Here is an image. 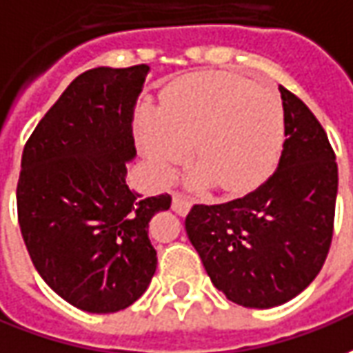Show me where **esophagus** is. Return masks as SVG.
I'll return each instance as SVG.
<instances>
[{
    "label": "esophagus",
    "instance_id": "esophagus-1",
    "mask_svg": "<svg viewBox=\"0 0 353 353\" xmlns=\"http://www.w3.org/2000/svg\"><path fill=\"white\" fill-rule=\"evenodd\" d=\"M189 208H191V201L181 196L179 193H174V196H172V210L177 212L179 216H185L189 212Z\"/></svg>",
    "mask_w": 353,
    "mask_h": 353
}]
</instances>
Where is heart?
<instances>
[{"label":"heart","instance_id":"1","mask_svg":"<svg viewBox=\"0 0 353 353\" xmlns=\"http://www.w3.org/2000/svg\"><path fill=\"white\" fill-rule=\"evenodd\" d=\"M135 137L162 179L174 177L193 145V189L216 183L228 194L248 193L279 162L285 108L277 93L243 76L189 74L164 90L160 108L137 110Z\"/></svg>","mask_w":353,"mask_h":353}]
</instances>
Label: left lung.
Listing matches in <instances>:
<instances>
[{
	"instance_id": "1",
	"label": "left lung",
	"mask_w": 353,
	"mask_h": 353,
	"mask_svg": "<svg viewBox=\"0 0 353 353\" xmlns=\"http://www.w3.org/2000/svg\"><path fill=\"white\" fill-rule=\"evenodd\" d=\"M285 145L258 189L223 204H194L185 231L228 300L268 310L292 300L329 254L339 166L329 137L294 93L279 88Z\"/></svg>"
}]
</instances>
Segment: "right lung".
<instances>
[{"instance_id": "add662e5", "label": "right lung", "mask_w": 353, "mask_h": 353, "mask_svg": "<svg viewBox=\"0 0 353 353\" xmlns=\"http://www.w3.org/2000/svg\"><path fill=\"white\" fill-rule=\"evenodd\" d=\"M149 66L80 74L24 145L17 210L41 279L68 304L114 314L141 298L157 271L149 221L170 194L130 191L132 122Z\"/></svg>"}]
</instances>
